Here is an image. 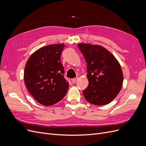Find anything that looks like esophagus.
Listing matches in <instances>:
<instances>
[{
    "instance_id": "1",
    "label": "esophagus",
    "mask_w": 146,
    "mask_h": 146,
    "mask_svg": "<svg viewBox=\"0 0 146 146\" xmlns=\"http://www.w3.org/2000/svg\"><path fill=\"white\" fill-rule=\"evenodd\" d=\"M78 77H76V78H73V79L72 80V82L74 84V83H75L76 82H77V81L78 80Z\"/></svg>"
}]
</instances>
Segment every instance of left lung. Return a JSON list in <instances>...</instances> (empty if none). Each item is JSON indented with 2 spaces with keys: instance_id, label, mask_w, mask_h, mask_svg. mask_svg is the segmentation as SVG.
Here are the masks:
<instances>
[{
  "instance_id": "1",
  "label": "left lung",
  "mask_w": 146,
  "mask_h": 146,
  "mask_svg": "<svg viewBox=\"0 0 146 146\" xmlns=\"http://www.w3.org/2000/svg\"><path fill=\"white\" fill-rule=\"evenodd\" d=\"M78 47L87 65L88 86L83 90L86 100L95 105L109 103L122 88L123 74L120 64L101 46L80 43Z\"/></svg>"
}]
</instances>
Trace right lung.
Returning <instances> with one entry per match:
<instances>
[{
  "label": "right lung",
  "instance_id": "obj_1",
  "mask_svg": "<svg viewBox=\"0 0 146 146\" xmlns=\"http://www.w3.org/2000/svg\"><path fill=\"white\" fill-rule=\"evenodd\" d=\"M64 44L39 48L27 60L24 78L30 93L38 103L52 106L63 99L69 88L60 56Z\"/></svg>",
  "mask_w": 146,
  "mask_h": 146
}]
</instances>
